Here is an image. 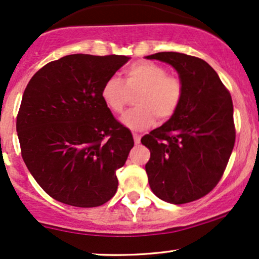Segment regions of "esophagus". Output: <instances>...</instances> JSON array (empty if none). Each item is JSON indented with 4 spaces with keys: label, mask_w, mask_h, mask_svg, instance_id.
<instances>
[{
    "label": "esophagus",
    "mask_w": 259,
    "mask_h": 259,
    "mask_svg": "<svg viewBox=\"0 0 259 259\" xmlns=\"http://www.w3.org/2000/svg\"><path fill=\"white\" fill-rule=\"evenodd\" d=\"M134 141H135V145H139L141 141V136L139 134H134Z\"/></svg>",
    "instance_id": "obj_1"
}]
</instances>
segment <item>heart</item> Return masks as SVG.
<instances>
[{
	"mask_svg": "<svg viewBox=\"0 0 259 259\" xmlns=\"http://www.w3.org/2000/svg\"><path fill=\"white\" fill-rule=\"evenodd\" d=\"M135 97V109L126 111L120 122L132 130L152 125L158 117L165 122L177 112L183 99V84L179 78L167 75V70L153 62H137L124 71L123 80L116 75L107 77L100 90L101 100L107 109L120 113L129 99Z\"/></svg>",
	"mask_w": 259,
	"mask_h": 259,
	"instance_id": "1",
	"label": "heart"
}]
</instances>
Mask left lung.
I'll return each instance as SVG.
<instances>
[{"label": "left lung", "mask_w": 259, "mask_h": 259, "mask_svg": "<svg viewBox=\"0 0 259 259\" xmlns=\"http://www.w3.org/2000/svg\"><path fill=\"white\" fill-rule=\"evenodd\" d=\"M147 60L175 68L183 84L177 112L141 142L150 150L146 163L156 197L184 204L217 186L235 141L233 103L220 77L207 62L181 52H158Z\"/></svg>", "instance_id": "obj_1"}]
</instances>
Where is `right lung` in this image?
I'll use <instances>...</instances> for the list:
<instances>
[{"instance_id":"1","label":"right lung","mask_w":259,"mask_h":259,"mask_svg":"<svg viewBox=\"0 0 259 259\" xmlns=\"http://www.w3.org/2000/svg\"><path fill=\"white\" fill-rule=\"evenodd\" d=\"M129 60L68 55L29 80L16 118L21 155L35 182L56 201L92 208L116 194V171L125 163L134 139L101 100L100 90Z\"/></svg>"}]
</instances>
